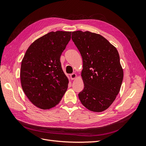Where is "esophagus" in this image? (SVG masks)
Returning a JSON list of instances; mask_svg holds the SVG:
<instances>
[{"label":"esophagus","mask_w":146,"mask_h":146,"mask_svg":"<svg viewBox=\"0 0 146 146\" xmlns=\"http://www.w3.org/2000/svg\"><path fill=\"white\" fill-rule=\"evenodd\" d=\"M70 78L72 79V80H74V79H75L77 77V75L75 74V73H72L70 75Z\"/></svg>","instance_id":"esophagus-1"}]
</instances>
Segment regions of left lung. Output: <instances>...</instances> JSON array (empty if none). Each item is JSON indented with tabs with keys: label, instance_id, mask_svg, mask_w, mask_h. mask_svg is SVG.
Returning a JSON list of instances; mask_svg holds the SVG:
<instances>
[{
	"label": "left lung",
	"instance_id": "8db88e82",
	"mask_svg": "<svg viewBox=\"0 0 146 146\" xmlns=\"http://www.w3.org/2000/svg\"><path fill=\"white\" fill-rule=\"evenodd\" d=\"M72 39L83 59L84 89L79 99L91 111H103L115 100L122 83L119 53L104 37L88 31L73 32Z\"/></svg>",
	"mask_w": 146,
	"mask_h": 146
}]
</instances>
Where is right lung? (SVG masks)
<instances>
[{
    "instance_id": "add662e5",
    "label": "right lung",
    "mask_w": 146,
    "mask_h": 146,
    "mask_svg": "<svg viewBox=\"0 0 146 146\" xmlns=\"http://www.w3.org/2000/svg\"><path fill=\"white\" fill-rule=\"evenodd\" d=\"M71 38V32L56 31L34 41L21 63V82L25 94L34 105L50 109L58 104L68 87L60 56Z\"/></svg>"
}]
</instances>
